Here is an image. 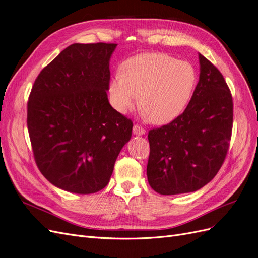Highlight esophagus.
<instances>
[{"mask_svg": "<svg viewBox=\"0 0 258 258\" xmlns=\"http://www.w3.org/2000/svg\"><path fill=\"white\" fill-rule=\"evenodd\" d=\"M134 134L136 136H143V135H145V129L141 126H139V124H135V126H134Z\"/></svg>", "mask_w": 258, "mask_h": 258, "instance_id": "34e87169", "label": "esophagus"}]
</instances>
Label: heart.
<instances>
[{
    "label": "heart",
    "mask_w": 258,
    "mask_h": 258,
    "mask_svg": "<svg viewBox=\"0 0 258 258\" xmlns=\"http://www.w3.org/2000/svg\"><path fill=\"white\" fill-rule=\"evenodd\" d=\"M197 84V72L190 62L176 60L161 52H145L127 59L121 74L111 80L114 107L127 113L137 104L147 119L165 124L181 115Z\"/></svg>",
    "instance_id": "1"
}]
</instances>
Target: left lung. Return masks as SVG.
<instances>
[{"instance_id":"1","label":"left lung","mask_w":258,"mask_h":258,"mask_svg":"<svg viewBox=\"0 0 258 258\" xmlns=\"http://www.w3.org/2000/svg\"><path fill=\"white\" fill-rule=\"evenodd\" d=\"M200 75L183 114L148 132V184L160 195L200 189L212 179L227 155L233 104L222 73L199 53Z\"/></svg>"}]
</instances>
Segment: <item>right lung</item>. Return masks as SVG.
I'll use <instances>...</instances> for the list:
<instances>
[{"label":"right lung","mask_w":258,"mask_h":258,"mask_svg":"<svg viewBox=\"0 0 258 258\" xmlns=\"http://www.w3.org/2000/svg\"><path fill=\"white\" fill-rule=\"evenodd\" d=\"M117 44H72L38 74L27 123L41 173L58 188L97 192L110 182L132 120L108 102Z\"/></svg>","instance_id":"right-lung-1"}]
</instances>
